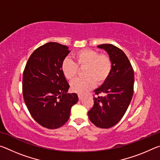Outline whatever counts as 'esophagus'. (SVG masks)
Instances as JSON below:
<instances>
[{
	"mask_svg": "<svg viewBox=\"0 0 160 160\" xmlns=\"http://www.w3.org/2000/svg\"><path fill=\"white\" fill-rule=\"evenodd\" d=\"M78 99H79V100H82L83 99V96L81 95V94H78Z\"/></svg>",
	"mask_w": 160,
	"mask_h": 160,
	"instance_id": "obj_1",
	"label": "esophagus"
}]
</instances>
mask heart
<instances>
[{
	"mask_svg": "<svg viewBox=\"0 0 160 160\" xmlns=\"http://www.w3.org/2000/svg\"><path fill=\"white\" fill-rule=\"evenodd\" d=\"M74 62L69 58L62 61L61 68L63 76L72 80L77 76L78 68H83L84 77L78 78L70 84L72 91L85 94L95 85H102L109 78L112 70V61L109 56L99 53L96 50L84 48L72 56Z\"/></svg>",
	"mask_w": 160,
	"mask_h": 160,
	"instance_id": "heart-1",
	"label": "heart"
}]
</instances>
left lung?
I'll return each instance as SVG.
<instances>
[{
	"label": "left lung",
	"instance_id": "8db88e82",
	"mask_svg": "<svg viewBox=\"0 0 160 160\" xmlns=\"http://www.w3.org/2000/svg\"><path fill=\"white\" fill-rule=\"evenodd\" d=\"M107 51L112 61L108 79L94 90V105L88 112L89 118L97 127L109 128L116 125L125 114L133 94L134 72L128 57L116 46H98Z\"/></svg>",
	"mask_w": 160,
	"mask_h": 160
}]
</instances>
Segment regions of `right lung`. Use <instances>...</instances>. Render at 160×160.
Returning a JSON list of instances; mask_svg holds the SVG:
<instances>
[{
	"label": "right lung",
	"mask_w": 160,
	"mask_h": 160,
	"mask_svg": "<svg viewBox=\"0 0 160 160\" xmlns=\"http://www.w3.org/2000/svg\"><path fill=\"white\" fill-rule=\"evenodd\" d=\"M68 48L56 42L41 46L29 56L23 71L24 101L32 118L44 128L63 126L78 101L76 93H67L70 85L61 68Z\"/></svg>",
	"instance_id": "add662e5"
}]
</instances>
